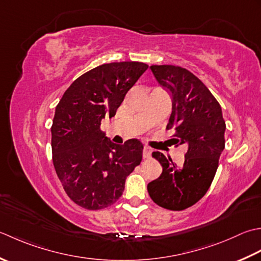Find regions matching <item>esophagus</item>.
I'll return each mask as SVG.
<instances>
[{
  "mask_svg": "<svg viewBox=\"0 0 261 261\" xmlns=\"http://www.w3.org/2000/svg\"><path fill=\"white\" fill-rule=\"evenodd\" d=\"M151 154H152L151 148L147 147V146H144V148H143V158L148 159L151 156Z\"/></svg>",
  "mask_w": 261,
  "mask_h": 261,
  "instance_id": "esophagus-1",
  "label": "esophagus"
}]
</instances>
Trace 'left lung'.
Returning a JSON list of instances; mask_svg holds the SVG:
<instances>
[{
	"instance_id": "left-lung-1",
	"label": "left lung",
	"mask_w": 261,
	"mask_h": 261,
	"mask_svg": "<svg viewBox=\"0 0 261 261\" xmlns=\"http://www.w3.org/2000/svg\"><path fill=\"white\" fill-rule=\"evenodd\" d=\"M150 68L171 97L172 113L167 129L173 128L174 140L188 150L181 167L161 152L152 153L163 170L147 185V191L163 208L182 211L197 203L214 179L225 146V121L220 103L193 73L174 65Z\"/></svg>"
}]
</instances>
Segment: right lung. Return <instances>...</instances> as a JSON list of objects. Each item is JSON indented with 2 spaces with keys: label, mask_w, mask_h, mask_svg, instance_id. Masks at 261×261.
Here are the masks:
<instances>
[{
  "label": "right lung",
  "mask_w": 261,
  "mask_h": 261,
  "mask_svg": "<svg viewBox=\"0 0 261 261\" xmlns=\"http://www.w3.org/2000/svg\"><path fill=\"white\" fill-rule=\"evenodd\" d=\"M147 67L140 62L102 64L77 77L57 105L50 129L53 162L67 196L83 208L113 205L142 161L140 141L115 144L100 125L116 115Z\"/></svg>",
  "instance_id": "right-lung-1"
}]
</instances>
